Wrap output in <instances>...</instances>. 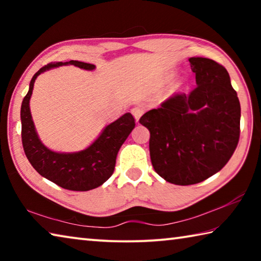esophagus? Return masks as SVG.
Instances as JSON below:
<instances>
[{
    "label": "esophagus",
    "mask_w": 261,
    "mask_h": 261,
    "mask_svg": "<svg viewBox=\"0 0 261 261\" xmlns=\"http://www.w3.org/2000/svg\"><path fill=\"white\" fill-rule=\"evenodd\" d=\"M131 113H132V115H134L136 122H138L139 118L141 117V115L144 114V108L141 107V106H136L135 108L131 109Z\"/></svg>",
    "instance_id": "34e87169"
}]
</instances>
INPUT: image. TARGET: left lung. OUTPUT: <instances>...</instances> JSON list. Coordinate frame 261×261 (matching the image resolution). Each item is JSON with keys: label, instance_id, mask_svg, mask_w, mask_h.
<instances>
[{"label": "left lung", "instance_id": "left-lung-1", "mask_svg": "<svg viewBox=\"0 0 261 261\" xmlns=\"http://www.w3.org/2000/svg\"><path fill=\"white\" fill-rule=\"evenodd\" d=\"M194 90L176 94L140 117L154 170L176 185L200 183L220 171L240 139L241 105L229 73L205 57H190Z\"/></svg>", "mask_w": 261, "mask_h": 261}]
</instances>
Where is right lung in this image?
I'll return each mask as SVG.
<instances>
[{"instance_id":"right-lung-1","label":"right lung","mask_w":261,"mask_h":261,"mask_svg":"<svg viewBox=\"0 0 261 261\" xmlns=\"http://www.w3.org/2000/svg\"><path fill=\"white\" fill-rule=\"evenodd\" d=\"M74 65L84 70L95 69L94 64L79 61L54 62L42 67L30 82L28 94L21 102V141L26 158L35 170L59 187L72 191H88L102 185L113 175L117 153L135 127V118L130 113L122 115L101 131L90 146L79 152L62 153L51 151L42 144L35 130L30 109V99L34 82L39 74L48 70Z\"/></svg>"}]
</instances>
